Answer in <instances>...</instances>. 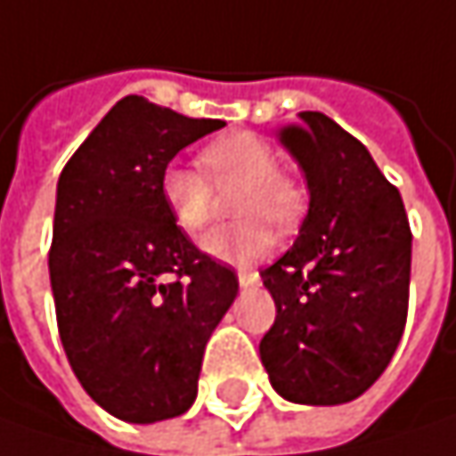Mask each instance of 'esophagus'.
I'll use <instances>...</instances> for the list:
<instances>
[{"mask_svg":"<svg viewBox=\"0 0 456 456\" xmlns=\"http://www.w3.org/2000/svg\"><path fill=\"white\" fill-rule=\"evenodd\" d=\"M237 279H240V284H242V287H253V284H258V281H261V273L253 269H242L240 273H237Z\"/></svg>","mask_w":456,"mask_h":456,"instance_id":"1","label":"esophagus"}]
</instances>
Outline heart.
Masks as SVG:
<instances>
[{
	"instance_id": "b5f03b06",
	"label": "heart",
	"mask_w": 456,
	"mask_h": 456,
	"mask_svg": "<svg viewBox=\"0 0 456 456\" xmlns=\"http://www.w3.org/2000/svg\"><path fill=\"white\" fill-rule=\"evenodd\" d=\"M200 167L216 187L240 185L232 211L242 219L200 237L203 253L227 264H253L273 250V227L292 229L305 211V187L281 172L279 153L256 133H232L200 151ZM208 179V180H209ZM200 172L167 164L159 175V195L177 227L195 234L211 216L214 190Z\"/></svg>"
}]
</instances>
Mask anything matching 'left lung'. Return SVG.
<instances>
[{"label":"left lung","mask_w":456,"mask_h":456,"mask_svg":"<svg viewBox=\"0 0 456 456\" xmlns=\"http://www.w3.org/2000/svg\"><path fill=\"white\" fill-rule=\"evenodd\" d=\"M297 117L281 141L305 169L311 208L295 245L261 269L276 305L261 360L284 399L342 404L376 384L402 339L412 232L368 148L321 111Z\"/></svg>","instance_id":"1"}]
</instances>
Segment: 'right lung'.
I'll use <instances>...</instances> for the list:
<instances>
[{
    "label": "right lung",
    "mask_w": 456,
    "mask_h": 456,
    "mask_svg": "<svg viewBox=\"0 0 456 456\" xmlns=\"http://www.w3.org/2000/svg\"><path fill=\"white\" fill-rule=\"evenodd\" d=\"M224 127L125 96L57 185L49 279L72 373L109 415L156 423L195 402L203 350L237 273L198 250L159 195L161 169Z\"/></svg>",
    "instance_id": "right-lung-1"
}]
</instances>
